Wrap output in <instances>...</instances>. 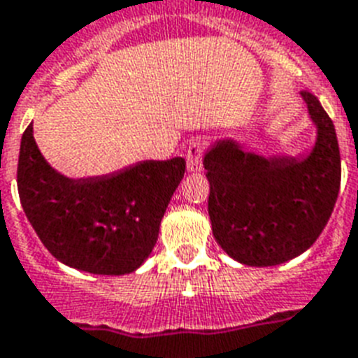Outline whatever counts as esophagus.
Returning <instances> with one entry per match:
<instances>
[{
	"instance_id": "1",
	"label": "esophagus",
	"mask_w": 358,
	"mask_h": 358,
	"mask_svg": "<svg viewBox=\"0 0 358 358\" xmlns=\"http://www.w3.org/2000/svg\"><path fill=\"white\" fill-rule=\"evenodd\" d=\"M202 154H204V141L196 139V141L189 145L187 156H185V159H187V171H191V173L202 171Z\"/></svg>"
}]
</instances>
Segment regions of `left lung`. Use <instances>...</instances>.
<instances>
[{
  "label": "left lung",
  "mask_w": 358,
  "mask_h": 358,
  "mask_svg": "<svg viewBox=\"0 0 358 358\" xmlns=\"http://www.w3.org/2000/svg\"><path fill=\"white\" fill-rule=\"evenodd\" d=\"M301 97L316 124L309 154L264 158L235 139H219L204 156L215 239L248 266H274L303 254L335 208L342 173L335 124L310 92Z\"/></svg>",
  "instance_id": "obj_1"
}]
</instances>
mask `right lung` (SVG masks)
Instances as JSON below:
<instances>
[{
	"instance_id": "right-lung-1",
	"label": "right lung",
	"mask_w": 358,
	"mask_h": 358,
	"mask_svg": "<svg viewBox=\"0 0 358 358\" xmlns=\"http://www.w3.org/2000/svg\"><path fill=\"white\" fill-rule=\"evenodd\" d=\"M185 173L184 158L139 162L117 173L68 178L22 136L18 193L43 246L60 263L90 274H130L158 241L159 224Z\"/></svg>"
}]
</instances>
